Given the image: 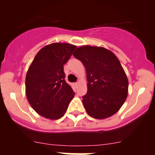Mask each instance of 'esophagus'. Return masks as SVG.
I'll return each mask as SVG.
<instances>
[{"label": "esophagus", "instance_id": "1", "mask_svg": "<svg viewBox=\"0 0 155 155\" xmlns=\"http://www.w3.org/2000/svg\"><path fill=\"white\" fill-rule=\"evenodd\" d=\"M78 84H79V83H78V82H76V83L74 84V85H75L76 87H77V86H78Z\"/></svg>", "mask_w": 155, "mask_h": 155}]
</instances>
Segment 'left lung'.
<instances>
[{
	"label": "left lung",
	"mask_w": 155,
	"mask_h": 155,
	"mask_svg": "<svg viewBox=\"0 0 155 155\" xmlns=\"http://www.w3.org/2000/svg\"><path fill=\"white\" fill-rule=\"evenodd\" d=\"M86 69L87 92L82 97L87 112L95 119L116 114L126 101L128 79L117 56L100 47L82 46L73 53Z\"/></svg>",
	"instance_id": "1"
}]
</instances>
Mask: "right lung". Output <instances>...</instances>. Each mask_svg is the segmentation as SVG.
Wrapping results in <instances>:
<instances>
[{"label":"right lung","mask_w":155,"mask_h":155,"mask_svg":"<svg viewBox=\"0 0 155 155\" xmlns=\"http://www.w3.org/2000/svg\"><path fill=\"white\" fill-rule=\"evenodd\" d=\"M76 46L53 43L37 53L25 78V93L31 107L41 116L58 120L65 114L74 97V90L65 80L63 65Z\"/></svg>","instance_id":"right-lung-1"}]
</instances>
